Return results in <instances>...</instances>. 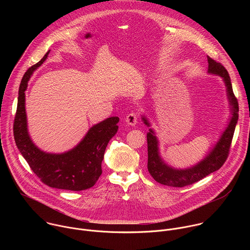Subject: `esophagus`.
Here are the masks:
<instances>
[{"mask_svg": "<svg viewBox=\"0 0 250 250\" xmlns=\"http://www.w3.org/2000/svg\"><path fill=\"white\" fill-rule=\"evenodd\" d=\"M125 122L128 125H131V126H134L136 124H137V116L136 114L134 113H130L126 116L125 118Z\"/></svg>", "mask_w": 250, "mask_h": 250, "instance_id": "obj_1", "label": "esophagus"}]
</instances>
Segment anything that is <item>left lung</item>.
Wrapping results in <instances>:
<instances>
[{
  "mask_svg": "<svg viewBox=\"0 0 250 250\" xmlns=\"http://www.w3.org/2000/svg\"><path fill=\"white\" fill-rule=\"evenodd\" d=\"M208 74L221 77L225 83L230 117L228 125L221 133L218 141H216V144L208 149L204 158L198 161V163L186 168H177L169 165L160 153L159 139L154 128L151 127V123L146 115H141L142 122L149 127V131L146 135L148 151L147 169L153 179L162 185L184 187L193 184L208 174L219 170L227 160L235 125L238 121V103L233 95L230 78L227 69L221 63L208 56Z\"/></svg>",
  "mask_w": 250,
  "mask_h": 250,
  "instance_id": "8db88e82",
  "label": "left lung"
}]
</instances>
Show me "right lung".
Here are the masks:
<instances>
[{
  "instance_id": "add662e5",
  "label": "right lung",
  "mask_w": 250,
  "mask_h": 250,
  "mask_svg": "<svg viewBox=\"0 0 250 250\" xmlns=\"http://www.w3.org/2000/svg\"><path fill=\"white\" fill-rule=\"evenodd\" d=\"M50 50L24 73L18 98L14 123L16 145L40 179L51 188L82 191L93 187L102 174V161L106 146L119 129V117L105 119L91 126L79 144L62 153L41 149L32 141L27 127L25 90L33 72L47 59Z\"/></svg>"
}]
</instances>
